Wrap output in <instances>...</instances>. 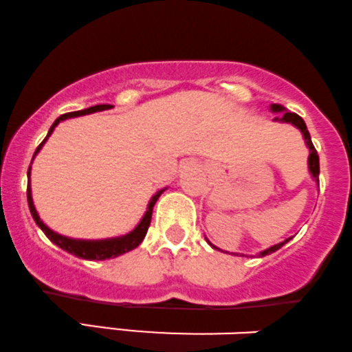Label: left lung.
<instances>
[{"label":"left lung","instance_id":"obj_1","mask_svg":"<svg viewBox=\"0 0 352 352\" xmlns=\"http://www.w3.org/2000/svg\"><path fill=\"white\" fill-rule=\"evenodd\" d=\"M270 111H274V113H282V115H280V117H275L274 122L292 123L293 126H296L301 131V135H303V140H305V144H307V148L309 150V155H308V171H309V175H311L313 181H315V183H316V186H320V156H318V151L315 150V146H313L311 136H309V131H308V128H307V123H305V120L301 118L300 115L288 111L283 105H280V103H272ZM290 239L292 237L285 239L283 242L275 243V245H272V247H268V249H265V250L258 252V257H265V255H270V254H274V252H276L278 249H282V247L288 241H290ZM206 241H208V243H209L210 247H212V249L221 250V249H217V247L214 245V243H210L209 239H206ZM234 255H242V257H243V254H234Z\"/></svg>","mask_w":352,"mask_h":352}]
</instances>
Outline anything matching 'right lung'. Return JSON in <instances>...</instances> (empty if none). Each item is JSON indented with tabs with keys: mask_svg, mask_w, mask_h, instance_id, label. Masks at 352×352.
Returning <instances> with one entry per match:
<instances>
[{
	"mask_svg": "<svg viewBox=\"0 0 352 352\" xmlns=\"http://www.w3.org/2000/svg\"><path fill=\"white\" fill-rule=\"evenodd\" d=\"M110 109H113V107L111 105H94V107H89V109L78 110V111H70V113L60 115V117L52 123V126L49 128L47 136L44 138V142L36 148V153H34V156H32V161H34L37 153L41 151V148L44 146V143L47 142L49 136L52 135L54 128L59 125L60 122H64V120H67V118L82 117V115H90V113H95V111H103V110H110ZM32 161H31V164H32ZM164 191H166V188L160 189V191H156L155 194H153L150 202H148L146 212L143 214L142 221H140L138 224H136L135 229L130 230L128 234L118 235V237H110V239H95V241H90V239H72V237H65V235L54 232L52 229H49V227L44 224L43 219L39 217V214H37V210L34 208V201H32L31 166H29V169H28V204H29V210H31V216H32V219H34L37 227H39V229L43 230L45 235H47L49 241H51L52 243H56L57 247H60L62 250L69 252V254L76 255V257H78V258H85V260L115 258V257H118V255H123V254H126V252L136 249V247L143 242L144 235H146V232H148V227H150V222H151L153 208H155L156 201H158V197Z\"/></svg>",
	"mask_w": 352,
	"mask_h": 352,
	"instance_id": "add662e5",
	"label": "right lung"
}]
</instances>
